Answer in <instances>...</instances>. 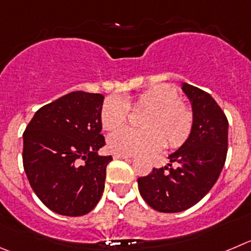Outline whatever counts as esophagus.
Wrapping results in <instances>:
<instances>
[{
  "instance_id": "34e87169",
  "label": "esophagus",
  "mask_w": 251,
  "mask_h": 251,
  "mask_svg": "<svg viewBox=\"0 0 251 251\" xmlns=\"http://www.w3.org/2000/svg\"><path fill=\"white\" fill-rule=\"evenodd\" d=\"M115 160H128V158H132L130 154H120V153H115L114 154Z\"/></svg>"
}]
</instances>
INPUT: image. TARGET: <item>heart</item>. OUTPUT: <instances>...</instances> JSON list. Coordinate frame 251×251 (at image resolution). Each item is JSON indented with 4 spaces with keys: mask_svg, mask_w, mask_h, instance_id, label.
<instances>
[{
    "mask_svg": "<svg viewBox=\"0 0 251 251\" xmlns=\"http://www.w3.org/2000/svg\"><path fill=\"white\" fill-rule=\"evenodd\" d=\"M130 106L147 109L142 118L145 128L124 127L107 137L110 151L120 154H150L163 146L177 149L191 136L193 111L181 101L178 90L168 84L151 86L135 99L125 100L112 95L105 99L100 121L105 130H115L127 121Z\"/></svg>",
    "mask_w": 251,
    "mask_h": 251,
    "instance_id": "1",
    "label": "heart"
}]
</instances>
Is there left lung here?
<instances>
[{
	"label": "left lung",
	"mask_w": 251,
	"mask_h": 251,
	"mask_svg": "<svg viewBox=\"0 0 251 251\" xmlns=\"http://www.w3.org/2000/svg\"><path fill=\"white\" fill-rule=\"evenodd\" d=\"M182 90L194 116L191 136L168 156L171 163L137 179L145 202L162 213L182 212L200 202L217 182L228 151V119L221 106L202 89L182 83Z\"/></svg>",
	"instance_id": "obj_1"
}]
</instances>
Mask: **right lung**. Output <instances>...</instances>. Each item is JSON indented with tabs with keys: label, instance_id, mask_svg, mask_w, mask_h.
<instances>
[{
	"label": "right lung",
	"instance_id": "add662e5",
	"mask_svg": "<svg viewBox=\"0 0 251 251\" xmlns=\"http://www.w3.org/2000/svg\"><path fill=\"white\" fill-rule=\"evenodd\" d=\"M101 94L73 91L42 106L23 132V168L46 207L68 217L94 209L104 192L111 156L105 145Z\"/></svg>",
	"mask_w": 251,
	"mask_h": 251
}]
</instances>
